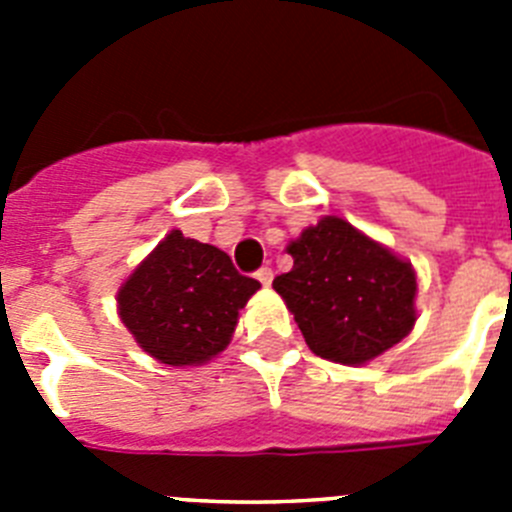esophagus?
<instances>
[{"label":"esophagus","instance_id":"obj_1","mask_svg":"<svg viewBox=\"0 0 512 512\" xmlns=\"http://www.w3.org/2000/svg\"><path fill=\"white\" fill-rule=\"evenodd\" d=\"M256 279H259L264 287H269V284L274 282V269H269V266H261V269L256 271Z\"/></svg>","mask_w":512,"mask_h":512}]
</instances>
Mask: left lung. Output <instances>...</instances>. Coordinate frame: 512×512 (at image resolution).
<instances>
[{
	"instance_id": "1",
	"label": "left lung",
	"mask_w": 512,
	"mask_h": 512,
	"mask_svg": "<svg viewBox=\"0 0 512 512\" xmlns=\"http://www.w3.org/2000/svg\"><path fill=\"white\" fill-rule=\"evenodd\" d=\"M292 269L274 289L315 356L369 364L418 320V277L408 259L336 215L320 217L287 243Z\"/></svg>"
}]
</instances>
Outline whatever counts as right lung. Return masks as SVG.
I'll use <instances>...</instances> for the list:
<instances>
[{
    "mask_svg": "<svg viewBox=\"0 0 512 512\" xmlns=\"http://www.w3.org/2000/svg\"><path fill=\"white\" fill-rule=\"evenodd\" d=\"M261 284L225 251L171 230L117 289V315L148 356L200 366L223 354Z\"/></svg>",
    "mask_w": 512,
    "mask_h": 512,
    "instance_id": "right-lung-1",
    "label": "right lung"
}]
</instances>
